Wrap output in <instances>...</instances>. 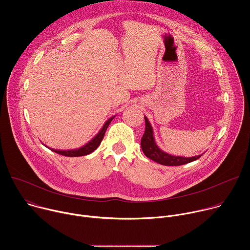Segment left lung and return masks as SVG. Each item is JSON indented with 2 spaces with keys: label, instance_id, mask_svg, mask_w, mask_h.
Instances as JSON below:
<instances>
[{
  "label": "left lung",
  "instance_id": "8db88e82",
  "mask_svg": "<svg viewBox=\"0 0 250 250\" xmlns=\"http://www.w3.org/2000/svg\"><path fill=\"white\" fill-rule=\"evenodd\" d=\"M146 120V131L141 137V149L144 151L146 157L149 159L166 166H179L186 163H190L192 161L197 160L202 155L194 156V157H181V156H173L162 151L155 144L153 130L151 125L149 124L147 118L145 117Z\"/></svg>",
  "mask_w": 250,
  "mask_h": 250
}]
</instances>
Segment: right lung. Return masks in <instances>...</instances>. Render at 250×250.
Wrapping results in <instances>:
<instances>
[{
	"label": "right lung",
	"mask_w": 250,
	"mask_h": 250,
	"mask_svg": "<svg viewBox=\"0 0 250 250\" xmlns=\"http://www.w3.org/2000/svg\"><path fill=\"white\" fill-rule=\"evenodd\" d=\"M113 119H114V117L106 121L105 124L104 125V126L102 127V129L99 131V133L93 139H91L87 145H85L81 148L74 149V150H55V149H51V150L58 153V154L68 156V157H77V156H84V155L90 154L91 152H93L100 146L101 141L103 140L104 135L105 133V130H106V128H108V126L111 124V122L113 121Z\"/></svg>",
	"instance_id": "1"
}]
</instances>
